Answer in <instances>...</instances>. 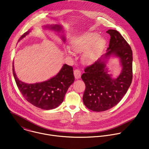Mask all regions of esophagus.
Listing matches in <instances>:
<instances>
[{"instance_id":"34e87169","label":"esophagus","mask_w":149,"mask_h":149,"mask_svg":"<svg viewBox=\"0 0 149 149\" xmlns=\"http://www.w3.org/2000/svg\"><path fill=\"white\" fill-rule=\"evenodd\" d=\"M74 77L75 78V79H77L80 78L81 77V72L78 69H76L74 71Z\"/></svg>"}]
</instances>
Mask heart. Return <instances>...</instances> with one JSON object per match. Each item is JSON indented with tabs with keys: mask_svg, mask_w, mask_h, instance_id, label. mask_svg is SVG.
<instances>
[{
	"mask_svg": "<svg viewBox=\"0 0 149 149\" xmlns=\"http://www.w3.org/2000/svg\"><path fill=\"white\" fill-rule=\"evenodd\" d=\"M106 43V40L99 37L97 33L88 32L74 37L70 42V47L76 53L84 52L82 62L90 65L98 59Z\"/></svg>",
	"mask_w": 149,
	"mask_h": 149,
	"instance_id": "heart-1",
	"label": "heart"
}]
</instances>
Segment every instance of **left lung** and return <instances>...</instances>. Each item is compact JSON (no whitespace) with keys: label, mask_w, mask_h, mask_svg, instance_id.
<instances>
[{"label":"left lung","mask_w":149,"mask_h":149,"mask_svg":"<svg viewBox=\"0 0 149 149\" xmlns=\"http://www.w3.org/2000/svg\"><path fill=\"white\" fill-rule=\"evenodd\" d=\"M110 35L107 52L94 64L86 67L81 78L85 84L83 95L85 106L93 111H106L117 105L126 94L132 80V51L117 31L109 29ZM111 55L120 59L122 69L116 79L112 78L106 66Z\"/></svg>","instance_id":"8db88e82"}]
</instances>
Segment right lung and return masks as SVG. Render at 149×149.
<instances>
[{"label": "right lung", "instance_id": "1", "mask_svg": "<svg viewBox=\"0 0 149 149\" xmlns=\"http://www.w3.org/2000/svg\"><path fill=\"white\" fill-rule=\"evenodd\" d=\"M44 29H49L57 33H64L63 27L59 24L46 25ZM31 31L24 33L19 39L18 42L25 37ZM61 38L63 42L65 40L64 35ZM13 63V73L18 88L24 97L34 106L43 110L56 109L63 102L68 88L73 84L75 78L73 68L71 66L65 64L58 74L53 78L42 82L35 84H26L17 77Z\"/></svg>", "mask_w": 149, "mask_h": 149}]
</instances>
